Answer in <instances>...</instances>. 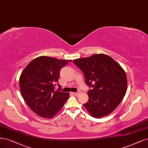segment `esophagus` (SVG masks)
Wrapping results in <instances>:
<instances>
[{
	"instance_id": "obj_1",
	"label": "esophagus",
	"mask_w": 148,
	"mask_h": 148,
	"mask_svg": "<svg viewBox=\"0 0 148 148\" xmlns=\"http://www.w3.org/2000/svg\"><path fill=\"white\" fill-rule=\"evenodd\" d=\"M79 91H78V92H72V94L74 95H78L79 94Z\"/></svg>"
}]
</instances>
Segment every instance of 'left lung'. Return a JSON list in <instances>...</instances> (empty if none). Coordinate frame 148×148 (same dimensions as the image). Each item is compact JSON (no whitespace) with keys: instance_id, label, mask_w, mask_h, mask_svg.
<instances>
[{"instance_id":"left-lung-1","label":"left lung","mask_w":148,"mask_h":148,"mask_svg":"<svg viewBox=\"0 0 148 148\" xmlns=\"http://www.w3.org/2000/svg\"><path fill=\"white\" fill-rule=\"evenodd\" d=\"M90 88L89 100L84 104L92 116L100 118L112 113L125 96L127 81L125 71L108 55L94 54L75 59Z\"/></svg>"}]
</instances>
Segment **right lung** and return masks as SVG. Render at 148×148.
<instances>
[{
    "label": "right lung",
    "mask_w": 148,
    "mask_h": 148,
    "mask_svg": "<svg viewBox=\"0 0 148 148\" xmlns=\"http://www.w3.org/2000/svg\"><path fill=\"white\" fill-rule=\"evenodd\" d=\"M72 60L40 56L32 60L19 78L21 93L34 113L51 119L57 114L69 98V93L60 91L58 83L60 70ZM57 84L59 89L54 90Z\"/></svg>",
    "instance_id": "obj_1"
}]
</instances>
